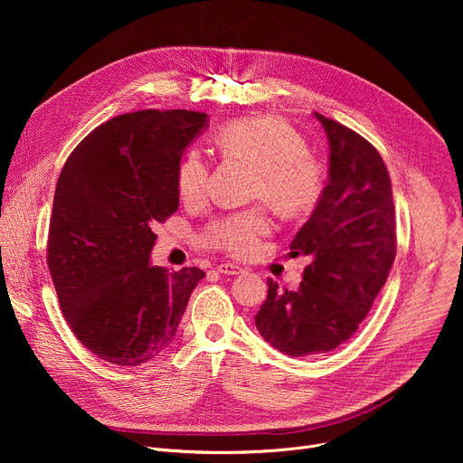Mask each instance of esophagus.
Here are the masks:
<instances>
[{
	"label": "esophagus",
	"instance_id": "1",
	"mask_svg": "<svg viewBox=\"0 0 463 463\" xmlns=\"http://www.w3.org/2000/svg\"><path fill=\"white\" fill-rule=\"evenodd\" d=\"M222 275H241L243 269L240 266H236V263H220V266L216 268Z\"/></svg>",
	"mask_w": 463,
	"mask_h": 463
}]
</instances>
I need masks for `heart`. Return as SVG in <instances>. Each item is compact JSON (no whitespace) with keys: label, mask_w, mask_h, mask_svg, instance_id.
Listing matches in <instances>:
<instances>
[{"label":"heart","mask_w":463,"mask_h":463,"mask_svg":"<svg viewBox=\"0 0 463 463\" xmlns=\"http://www.w3.org/2000/svg\"><path fill=\"white\" fill-rule=\"evenodd\" d=\"M216 145L223 156L256 165L254 195L263 197L284 216H298L317 203L324 184L322 166L282 118L256 115L232 120L218 131ZM175 186L186 205L207 200L211 166L197 150H188L179 161ZM269 232L271 220L266 211L247 209L214 218L205 227L202 241L232 256H250Z\"/></svg>","instance_id":"1"}]
</instances>
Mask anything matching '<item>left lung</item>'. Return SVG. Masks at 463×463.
Listing matches in <instances>:
<instances>
[{
	"label": "left lung",
	"mask_w": 463,
	"mask_h": 463,
	"mask_svg": "<svg viewBox=\"0 0 463 463\" xmlns=\"http://www.w3.org/2000/svg\"><path fill=\"white\" fill-rule=\"evenodd\" d=\"M329 145L327 183L291 252L311 261L298 289L268 279L254 317L263 341L291 357L332 352L368 315L395 258V214L379 152L350 128L313 113Z\"/></svg>",
	"instance_id": "8db88e82"
}]
</instances>
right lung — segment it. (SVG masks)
<instances>
[{
    "mask_svg": "<svg viewBox=\"0 0 463 463\" xmlns=\"http://www.w3.org/2000/svg\"><path fill=\"white\" fill-rule=\"evenodd\" d=\"M209 117L118 115L73 150L56 183L47 266L61 313L97 357L137 366L174 341L205 271L152 266V227L179 207L177 165Z\"/></svg>",
    "mask_w": 463,
    "mask_h": 463,
    "instance_id": "1",
    "label": "right lung"
}]
</instances>
